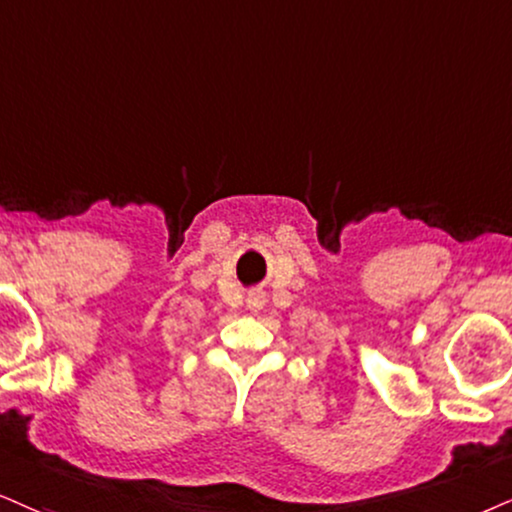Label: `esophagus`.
<instances>
[{
  "mask_svg": "<svg viewBox=\"0 0 512 512\" xmlns=\"http://www.w3.org/2000/svg\"><path fill=\"white\" fill-rule=\"evenodd\" d=\"M246 306L254 313L261 311V308L266 306V292H263V289H251L249 296H246Z\"/></svg>",
  "mask_w": 512,
  "mask_h": 512,
  "instance_id": "esophagus-1",
  "label": "esophagus"
}]
</instances>
